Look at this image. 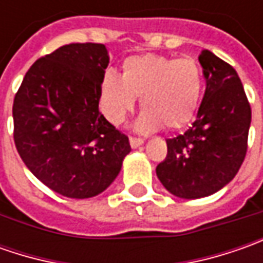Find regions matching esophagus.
I'll list each match as a JSON object with an SVG mask.
<instances>
[{
    "mask_svg": "<svg viewBox=\"0 0 263 263\" xmlns=\"http://www.w3.org/2000/svg\"><path fill=\"white\" fill-rule=\"evenodd\" d=\"M130 145H132V147H139L140 145H143V139L130 136Z\"/></svg>",
    "mask_w": 263,
    "mask_h": 263,
    "instance_id": "obj_1",
    "label": "esophagus"
}]
</instances>
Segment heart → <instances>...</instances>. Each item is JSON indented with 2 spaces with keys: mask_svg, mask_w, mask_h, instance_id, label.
<instances>
[{
  "mask_svg": "<svg viewBox=\"0 0 263 263\" xmlns=\"http://www.w3.org/2000/svg\"><path fill=\"white\" fill-rule=\"evenodd\" d=\"M203 90V73L195 58L143 54L128 57L121 67V79L106 73L101 85V109L112 124H121L140 98L143 109L137 128L158 127L178 130L196 114Z\"/></svg>",
  "mask_w": 263,
  "mask_h": 263,
  "instance_id": "b5f03b06",
  "label": "heart"
}]
</instances>
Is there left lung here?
Here are the masks:
<instances>
[{"instance_id": "8db88e82", "label": "left lung", "mask_w": 263, "mask_h": 263, "mask_svg": "<svg viewBox=\"0 0 263 263\" xmlns=\"http://www.w3.org/2000/svg\"><path fill=\"white\" fill-rule=\"evenodd\" d=\"M199 63L206 90L196 120L183 135L167 139V157L157 176L170 193L205 197L228 184L248 152L252 109L234 67L203 49Z\"/></svg>"}]
</instances>
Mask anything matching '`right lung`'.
Returning a JSON list of instances; mask_svg holds the SVG:
<instances>
[{"instance_id": "obj_1", "label": "right lung", "mask_w": 263, "mask_h": 263, "mask_svg": "<svg viewBox=\"0 0 263 263\" xmlns=\"http://www.w3.org/2000/svg\"><path fill=\"white\" fill-rule=\"evenodd\" d=\"M109 57L102 44H68L41 57L14 96V143L32 174L67 197L99 195L132 151L99 111Z\"/></svg>"}]
</instances>
